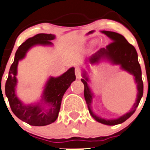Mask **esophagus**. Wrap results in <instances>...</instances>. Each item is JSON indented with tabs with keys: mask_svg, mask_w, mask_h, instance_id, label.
Here are the masks:
<instances>
[{
	"mask_svg": "<svg viewBox=\"0 0 150 150\" xmlns=\"http://www.w3.org/2000/svg\"><path fill=\"white\" fill-rule=\"evenodd\" d=\"M75 75H76L77 78H81V71L79 67H76L75 69Z\"/></svg>",
	"mask_w": 150,
	"mask_h": 150,
	"instance_id": "34e87169",
	"label": "esophagus"
}]
</instances>
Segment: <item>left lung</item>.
Listing matches in <instances>:
<instances>
[{"mask_svg":"<svg viewBox=\"0 0 150 150\" xmlns=\"http://www.w3.org/2000/svg\"><path fill=\"white\" fill-rule=\"evenodd\" d=\"M103 33L108 36L112 40L108 45L106 46L105 48H101L100 50L90 56L86 59V62H89L91 64H97L101 59H106L110 61L114 64H120L121 68L124 70L127 71L130 75H133L135 77L134 80L136 83L137 84V98L136 102L133 105L131 110H129L127 114H124L122 117L115 120H105L93 113L91 110V103H92L93 94L91 93V89L88 85V78L86 75V72L84 71L83 73V78L81 81L84 85V97L88 106V111L91 117L102 124L106 125H116L121 124L125 121L130 118L136 111L138 105H139L140 100L143 96L144 84L142 78V69L140 64L138 61V54L136 50L132 45H130L127 41L122 35L113 31H108L103 30Z\"/></svg>","mask_w":150,"mask_h":150,"instance_id":"left-lung-1","label":"left lung"}]
</instances>
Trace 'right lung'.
<instances>
[{"label": "right lung", "mask_w": 150, "mask_h": 150, "mask_svg": "<svg viewBox=\"0 0 150 150\" xmlns=\"http://www.w3.org/2000/svg\"><path fill=\"white\" fill-rule=\"evenodd\" d=\"M55 35L39 33L29 38L17 49L14 60L10 67L8 76L6 82L5 93L10 107L14 115L30 125L45 126L54 122L59 117L62 97L65 91L75 81V68L71 67L66 72L57 78L50 77L46 83L42 97L41 103L24 105L15 94L17 86V65L19 61L25 56L29 49L34 45H52L51 40ZM43 104H45V106Z\"/></svg>", "instance_id": "add662e5"}]
</instances>
